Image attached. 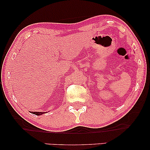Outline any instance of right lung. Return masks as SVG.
<instances>
[{"mask_svg": "<svg viewBox=\"0 0 150 150\" xmlns=\"http://www.w3.org/2000/svg\"><path fill=\"white\" fill-rule=\"evenodd\" d=\"M33 113L36 115H42L43 113H44V112H32Z\"/></svg>", "mask_w": 150, "mask_h": 150, "instance_id": "1", "label": "right lung"}]
</instances>
